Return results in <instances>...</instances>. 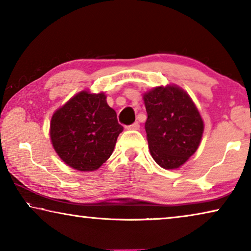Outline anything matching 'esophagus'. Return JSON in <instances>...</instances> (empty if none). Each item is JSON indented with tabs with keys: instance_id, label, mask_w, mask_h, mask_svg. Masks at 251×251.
Here are the masks:
<instances>
[{
	"instance_id": "esophagus-1",
	"label": "esophagus",
	"mask_w": 251,
	"mask_h": 251,
	"mask_svg": "<svg viewBox=\"0 0 251 251\" xmlns=\"http://www.w3.org/2000/svg\"><path fill=\"white\" fill-rule=\"evenodd\" d=\"M127 129H132V130H137V129H140V124H138L137 122H136V123H134V124L129 125V126H127Z\"/></svg>"
}]
</instances>
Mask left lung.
Returning <instances> with one entry per match:
<instances>
[{"label": "left lung", "mask_w": 251, "mask_h": 251, "mask_svg": "<svg viewBox=\"0 0 251 251\" xmlns=\"http://www.w3.org/2000/svg\"><path fill=\"white\" fill-rule=\"evenodd\" d=\"M148 143L152 158L164 169L182 166L200 147L204 123L195 103L177 85L156 87L143 96Z\"/></svg>", "instance_id": "left-lung-1"}]
</instances>
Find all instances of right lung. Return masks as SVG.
<instances>
[{
    "instance_id": "1",
    "label": "right lung",
    "mask_w": 251,
    "mask_h": 251,
    "mask_svg": "<svg viewBox=\"0 0 251 251\" xmlns=\"http://www.w3.org/2000/svg\"><path fill=\"white\" fill-rule=\"evenodd\" d=\"M123 129L104 93L81 91L55 111L50 135L56 153L67 166L93 171L109 159Z\"/></svg>"
}]
</instances>
